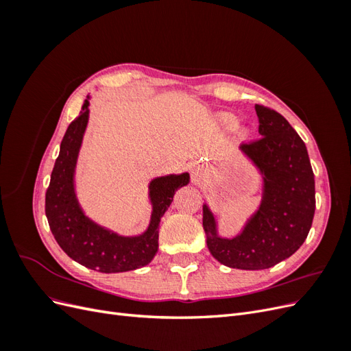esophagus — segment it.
Here are the masks:
<instances>
[{
    "instance_id": "34e87169",
    "label": "esophagus",
    "mask_w": 351,
    "mask_h": 351,
    "mask_svg": "<svg viewBox=\"0 0 351 351\" xmlns=\"http://www.w3.org/2000/svg\"><path fill=\"white\" fill-rule=\"evenodd\" d=\"M190 173H192V178L196 182V180H200L202 177L205 176V168L202 165H195Z\"/></svg>"
}]
</instances>
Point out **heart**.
I'll return each mask as SVG.
<instances>
[{
  "instance_id": "b5f03b06",
  "label": "heart",
  "mask_w": 351,
  "mask_h": 351,
  "mask_svg": "<svg viewBox=\"0 0 351 351\" xmlns=\"http://www.w3.org/2000/svg\"><path fill=\"white\" fill-rule=\"evenodd\" d=\"M219 121L222 125L226 127V129H234V127L237 125V117L232 114H221Z\"/></svg>"
}]
</instances>
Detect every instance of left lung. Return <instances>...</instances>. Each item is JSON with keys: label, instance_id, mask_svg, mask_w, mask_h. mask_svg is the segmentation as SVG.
Here are the masks:
<instances>
[{"label": "left lung", "instance_id": "obj_1", "mask_svg": "<svg viewBox=\"0 0 351 351\" xmlns=\"http://www.w3.org/2000/svg\"><path fill=\"white\" fill-rule=\"evenodd\" d=\"M259 141L240 152L262 176V200L234 237H222L204 204V230L212 256L230 268L267 269L290 258L306 240L315 215V176L300 136L281 114L254 105Z\"/></svg>", "mask_w": 351, "mask_h": 351}]
</instances>
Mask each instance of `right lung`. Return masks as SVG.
Segmentation results:
<instances>
[{
	"instance_id": "obj_1",
	"label": "right lung",
	"mask_w": 351,
	"mask_h": 351,
	"mask_svg": "<svg viewBox=\"0 0 351 351\" xmlns=\"http://www.w3.org/2000/svg\"><path fill=\"white\" fill-rule=\"evenodd\" d=\"M89 99L90 97L84 99L79 117L70 123L61 141L45 196V214L60 247L73 261L104 274L133 271L154 259L159 222L171 205L176 190L187 186L190 176L168 174L151 180L147 195L152 212L149 226L142 234L121 236L89 218L76 193V167L89 123Z\"/></svg>"
}]
</instances>
